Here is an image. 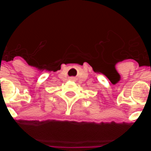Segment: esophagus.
Returning a JSON list of instances; mask_svg holds the SVG:
<instances>
[{
	"mask_svg": "<svg viewBox=\"0 0 151 151\" xmlns=\"http://www.w3.org/2000/svg\"><path fill=\"white\" fill-rule=\"evenodd\" d=\"M70 80H72V81H75V80H76V78H74V77H71V78H70Z\"/></svg>",
	"mask_w": 151,
	"mask_h": 151,
	"instance_id": "esophagus-1",
	"label": "esophagus"
}]
</instances>
